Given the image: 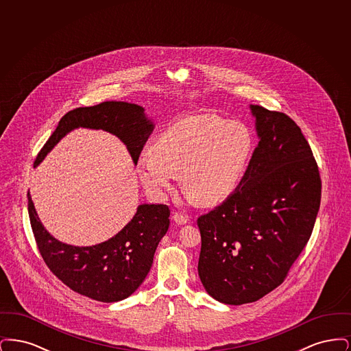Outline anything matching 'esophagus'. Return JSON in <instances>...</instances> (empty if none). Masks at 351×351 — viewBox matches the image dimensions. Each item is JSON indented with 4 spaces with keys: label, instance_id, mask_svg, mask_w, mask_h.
<instances>
[{
    "label": "esophagus",
    "instance_id": "esophagus-1",
    "mask_svg": "<svg viewBox=\"0 0 351 351\" xmlns=\"http://www.w3.org/2000/svg\"><path fill=\"white\" fill-rule=\"evenodd\" d=\"M172 218H173V221L178 223V225H185L186 222H188V217L185 216V215H182V213H173V216H172Z\"/></svg>",
    "mask_w": 351,
    "mask_h": 351
}]
</instances>
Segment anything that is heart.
I'll return each instance as SVG.
<instances>
[{
    "label": "heart",
    "mask_w": 351,
    "mask_h": 351,
    "mask_svg": "<svg viewBox=\"0 0 351 351\" xmlns=\"http://www.w3.org/2000/svg\"><path fill=\"white\" fill-rule=\"evenodd\" d=\"M254 150L255 136L246 123L216 114L191 116L168 126L154 146L142 150L136 172L155 195L169 191L182 172L186 191L202 204H217L242 182Z\"/></svg>",
    "instance_id": "heart-1"
}]
</instances>
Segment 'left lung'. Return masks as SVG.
<instances>
[{
  "label": "left lung",
  "instance_id": "obj_1",
  "mask_svg": "<svg viewBox=\"0 0 351 351\" xmlns=\"http://www.w3.org/2000/svg\"><path fill=\"white\" fill-rule=\"evenodd\" d=\"M259 143L233 193L197 219L199 276L216 300L242 305L283 283L313 230L321 179L300 128L250 105Z\"/></svg>",
  "mask_w": 351,
  "mask_h": 351
}]
</instances>
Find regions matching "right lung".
I'll return each instance as SVG.
<instances>
[{
  "label": "right lung",
  "instance_id": "right-lung-1",
  "mask_svg": "<svg viewBox=\"0 0 351 351\" xmlns=\"http://www.w3.org/2000/svg\"><path fill=\"white\" fill-rule=\"evenodd\" d=\"M79 128L116 135L136 165L155 123L142 106L125 101H105L73 109L59 121L34 167L39 166L63 136ZM27 200L34 237L46 265L72 291L102 302H116L133 295L150 272L155 250L169 226L167 205L141 204L132 221L110 239L93 246H72L45 229L30 191Z\"/></svg>",
  "mask_w": 351,
  "mask_h": 351
}]
</instances>
